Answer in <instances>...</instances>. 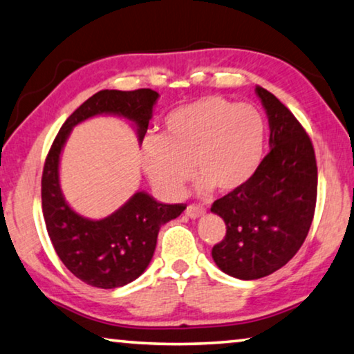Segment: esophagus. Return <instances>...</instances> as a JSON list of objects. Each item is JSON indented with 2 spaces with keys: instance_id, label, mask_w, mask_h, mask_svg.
Here are the masks:
<instances>
[{
  "instance_id": "1",
  "label": "esophagus",
  "mask_w": 354,
  "mask_h": 354,
  "mask_svg": "<svg viewBox=\"0 0 354 354\" xmlns=\"http://www.w3.org/2000/svg\"><path fill=\"white\" fill-rule=\"evenodd\" d=\"M205 213H207V209H205L203 207H200V205H189V207L186 208V214L192 219H197V218H200V216H203Z\"/></svg>"
}]
</instances>
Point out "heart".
<instances>
[{
  "label": "heart",
  "instance_id": "heart-1",
  "mask_svg": "<svg viewBox=\"0 0 354 354\" xmlns=\"http://www.w3.org/2000/svg\"><path fill=\"white\" fill-rule=\"evenodd\" d=\"M266 124L251 104L203 97L171 111L165 135H147L141 167L157 191L179 198L195 175L200 189L232 192L254 175L262 160ZM193 167H190V163Z\"/></svg>",
  "mask_w": 354,
  "mask_h": 354
}]
</instances>
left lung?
Instances as JSON below:
<instances>
[{
  "instance_id": "8db88e82",
  "label": "left lung",
  "mask_w": 354,
  "mask_h": 354,
  "mask_svg": "<svg viewBox=\"0 0 354 354\" xmlns=\"http://www.w3.org/2000/svg\"><path fill=\"white\" fill-rule=\"evenodd\" d=\"M256 93L268 118L270 152L250 181L211 207L227 227L211 256L239 279L267 277L292 259L308 235L318 191L307 131L275 95L259 86Z\"/></svg>"
}]
</instances>
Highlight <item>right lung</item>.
I'll return each instance as SVG.
<instances>
[{"instance_id":"obj_1","label":"right lung","mask_w":354,"mask_h":354,"mask_svg":"<svg viewBox=\"0 0 354 354\" xmlns=\"http://www.w3.org/2000/svg\"><path fill=\"white\" fill-rule=\"evenodd\" d=\"M157 100L159 93L151 88L100 91L65 120L47 154L41 181L47 234L68 270L91 286L114 289L138 278L154 256L162 225L176 219L186 207L160 203L145 191H138L106 218L81 216L68 205L60 187L63 146L73 127L102 114L130 120L138 143H143Z\"/></svg>"}]
</instances>
